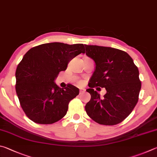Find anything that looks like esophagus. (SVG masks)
Segmentation results:
<instances>
[{"label":"esophagus","instance_id":"34e87169","mask_svg":"<svg viewBox=\"0 0 157 157\" xmlns=\"http://www.w3.org/2000/svg\"><path fill=\"white\" fill-rule=\"evenodd\" d=\"M85 92H86V90H85V89H81L80 91H79V93H80V94H83Z\"/></svg>","mask_w":157,"mask_h":157}]
</instances>
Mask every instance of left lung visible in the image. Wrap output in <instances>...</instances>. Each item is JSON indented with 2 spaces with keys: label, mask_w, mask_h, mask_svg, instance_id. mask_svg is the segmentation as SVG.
I'll list each match as a JSON object with an SVG mask.
<instances>
[{
  "label": "left lung",
  "mask_w": 157,
  "mask_h": 157,
  "mask_svg": "<svg viewBox=\"0 0 157 157\" xmlns=\"http://www.w3.org/2000/svg\"><path fill=\"white\" fill-rule=\"evenodd\" d=\"M85 47L84 53L95 63L90 88L86 90L91 99L86 104V111L99 124L117 125L129 116L138 102L141 87L138 67L124 51L109 47ZM96 86L106 88L103 98L94 90Z\"/></svg>",
  "instance_id": "1"
}]
</instances>
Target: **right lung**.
<instances>
[{"label": "right lung", "instance_id": "1", "mask_svg": "<svg viewBox=\"0 0 157 157\" xmlns=\"http://www.w3.org/2000/svg\"><path fill=\"white\" fill-rule=\"evenodd\" d=\"M81 53L83 44L45 43L24 55L16 71V91L27 117L39 124H52L65 117L70 101L79 94L71 84L60 88L55 79Z\"/></svg>", "mask_w": 157, "mask_h": 157}]
</instances>
